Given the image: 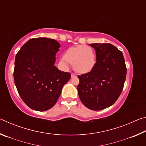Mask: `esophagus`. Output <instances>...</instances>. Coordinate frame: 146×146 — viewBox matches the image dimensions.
Returning a JSON list of instances; mask_svg holds the SVG:
<instances>
[{"label": "esophagus", "mask_w": 146, "mask_h": 146, "mask_svg": "<svg viewBox=\"0 0 146 146\" xmlns=\"http://www.w3.org/2000/svg\"><path fill=\"white\" fill-rule=\"evenodd\" d=\"M76 76V75L75 73H71V77L72 78H73V77H75Z\"/></svg>", "instance_id": "1"}]
</instances>
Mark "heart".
<instances>
[{"label": "heart", "instance_id": "heart-1", "mask_svg": "<svg viewBox=\"0 0 146 146\" xmlns=\"http://www.w3.org/2000/svg\"><path fill=\"white\" fill-rule=\"evenodd\" d=\"M96 53L94 49L86 45L71 47L66 51L60 63L65 68L72 64L76 72L84 74L90 72L96 64Z\"/></svg>", "mask_w": 146, "mask_h": 146}]
</instances>
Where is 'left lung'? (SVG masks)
<instances>
[{
	"instance_id": "obj_1",
	"label": "left lung",
	"mask_w": 146,
	"mask_h": 146,
	"mask_svg": "<svg viewBox=\"0 0 146 146\" xmlns=\"http://www.w3.org/2000/svg\"><path fill=\"white\" fill-rule=\"evenodd\" d=\"M90 45L96 51L97 61L90 72L78 76V96L86 107L102 110L114 104L123 88L127 68L122 51L111 44Z\"/></svg>"
}]
</instances>
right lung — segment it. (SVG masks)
Listing matches in <instances>:
<instances>
[{"instance_id":"add662e5","label":"right lung","mask_w":146,"mask_h":146,"mask_svg":"<svg viewBox=\"0 0 146 146\" xmlns=\"http://www.w3.org/2000/svg\"><path fill=\"white\" fill-rule=\"evenodd\" d=\"M60 45L54 39L34 38L17 53L14 81L20 97L29 108L44 111L55 104L70 73L54 65Z\"/></svg>"}]
</instances>
